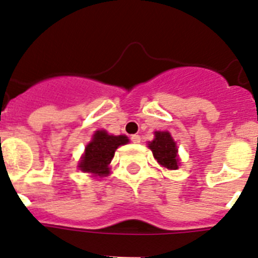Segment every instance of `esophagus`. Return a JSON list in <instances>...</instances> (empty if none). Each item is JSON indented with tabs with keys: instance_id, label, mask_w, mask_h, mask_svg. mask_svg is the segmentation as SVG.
<instances>
[{
	"instance_id": "obj_1",
	"label": "esophagus",
	"mask_w": 258,
	"mask_h": 258,
	"mask_svg": "<svg viewBox=\"0 0 258 258\" xmlns=\"http://www.w3.org/2000/svg\"><path fill=\"white\" fill-rule=\"evenodd\" d=\"M131 140L133 143H140L141 142V137L138 136V134H133V136L131 137Z\"/></svg>"
}]
</instances>
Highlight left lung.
Masks as SVG:
<instances>
[{"label": "left lung", "mask_w": 258, "mask_h": 258, "mask_svg": "<svg viewBox=\"0 0 258 258\" xmlns=\"http://www.w3.org/2000/svg\"><path fill=\"white\" fill-rule=\"evenodd\" d=\"M149 149L161 166L169 170L178 169V149L169 132H155V138L149 142Z\"/></svg>", "instance_id": "left-lung-1"}]
</instances>
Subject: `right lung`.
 <instances>
[{
  "label": "right lung",
  "mask_w": 258,
  "mask_h": 258,
  "mask_svg": "<svg viewBox=\"0 0 258 258\" xmlns=\"http://www.w3.org/2000/svg\"><path fill=\"white\" fill-rule=\"evenodd\" d=\"M126 136H112L106 131H97L92 141L86 145L85 152L79 163V169L92 173L94 177H106L109 174V163L113 159L118 146L126 145Z\"/></svg>",
  "instance_id": "add662e5"
}]
</instances>
